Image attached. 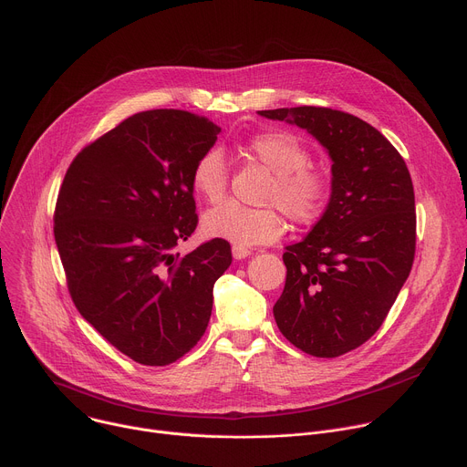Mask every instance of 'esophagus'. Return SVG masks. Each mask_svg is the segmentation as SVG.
Masks as SVG:
<instances>
[{
	"label": "esophagus",
	"instance_id": "esophagus-1",
	"mask_svg": "<svg viewBox=\"0 0 467 467\" xmlns=\"http://www.w3.org/2000/svg\"><path fill=\"white\" fill-rule=\"evenodd\" d=\"M251 254V251L247 247H242V245H233V256L236 260H242V258H247Z\"/></svg>",
	"mask_w": 467,
	"mask_h": 467
}]
</instances>
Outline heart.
<instances>
[{"instance_id":"obj_1","label":"heart","mask_w":467,"mask_h":467,"mask_svg":"<svg viewBox=\"0 0 467 467\" xmlns=\"http://www.w3.org/2000/svg\"><path fill=\"white\" fill-rule=\"evenodd\" d=\"M247 159L274 175L264 192V209H249L236 202L222 203L203 214L202 227L209 238L253 247L277 242L286 233V216L297 225H314L327 213L332 182L328 173L310 162V150L301 137L286 129H264L238 146ZM190 182L202 199L218 203L229 186V166L218 150L199 155Z\"/></svg>"}]
</instances>
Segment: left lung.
<instances>
[{
	"mask_svg": "<svg viewBox=\"0 0 467 467\" xmlns=\"http://www.w3.org/2000/svg\"><path fill=\"white\" fill-rule=\"evenodd\" d=\"M258 114L306 129L332 159L327 213L286 247L274 316L297 349L335 358L375 335L412 270V179L386 137L353 114L306 105Z\"/></svg>",
	"mask_w": 467,
	"mask_h": 467,
	"instance_id": "1",
	"label": "left lung"
}]
</instances>
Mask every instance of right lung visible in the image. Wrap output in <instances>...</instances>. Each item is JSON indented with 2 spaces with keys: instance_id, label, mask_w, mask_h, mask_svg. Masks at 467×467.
<instances>
[{
  "instance_id": "right-lung-1",
  "label": "right lung",
  "mask_w": 467,
  "mask_h": 467,
  "mask_svg": "<svg viewBox=\"0 0 467 467\" xmlns=\"http://www.w3.org/2000/svg\"><path fill=\"white\" fill-rule=\"evenodd\" d=\"M220 130L188 110L137 112L83 148L58 190L53 233L72 301L139 364L168 366L202 340L233 262L220 238L173 253L197 227L192 166Z\"/></svg>"
}]
</instances>
